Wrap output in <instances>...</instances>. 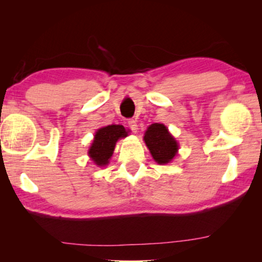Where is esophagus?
I'll use <instances>...</instances> for the list:
<instances>
[{
	"instance_id": "1",
	"label": "esophagus",
	"mask_w": 262,
	"mask_h": 262,
	"mask_svg": "<svg viewBox=\"0 0 262 262\" xmlns=\"http://www.w3.org/2000/svg\"><path fill=\"white\" fill-rule=\"evenodd\" d=\"M127 123H128V127H129L134 133H136V130L139 129V128H137V122L134 120V119H130V120H128Z\"/></svg>"
}]
</instances>
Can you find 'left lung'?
<instances>
[{
  "label": "left lung",
  "instance_id": "8db88e82",
  "mask_svg": "<svg viewBox=\"0 0 262 262\" xmlns=\"http://www.w3.org/2000/svg\"><path fill=\"white\" fill-rule=\"evenodd\" d=\"M143 140L152 158L158 164H167L178 152L179 145L163 123H152L144 133Z\"/></svg>",
  "mask_w": 262,
  "mask_h": 262
}]
</instances>
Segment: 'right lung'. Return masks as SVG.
Returning <instances> with one entry per match:
<instances>
[{
	"label": "right lung",
	"instance_id": "1",
	"mask_svg": "<svg viewBox=\"0 0 262 262\" xmlns=\"http://www.w3.org/2000/svg\"><path fill=\"white\" fill-rule=\"evenodd\" d=\"M129 130H126L121 125H110L99 128L96 132L94 142L89 149V156L96 165L105 166L110 163L112 157L115 143L119 139L126 137Z\"/></svg>",
	"mask_w": 262,
	"mask_h": 262
}]
</instances>
